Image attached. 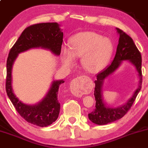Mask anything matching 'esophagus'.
Returning <instances> with one entry per match:
<instances>
[{
    "instance_id": "obj_1",
    "label": "esophagus",
    "mask_w": 148,
    "mask_h": 148,
    "mask_svg": "<svg viewBox=\"0 0 148 148\" xmlns=\"http://www.w3.org/2000/svg\"><path fill=\"white\" fill-rule=\"evenodd\" d=\"M83 77H77L72 80L71 83V92L74 96L82 97L84 94V86H83Z\"/></svg>"
}]
</instances>
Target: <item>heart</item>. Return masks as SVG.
Listing matches in <instances>:
<instances>
[{"instance_id":"obj_1","label":"heart","mask_w":148,"mask_h":148,"mask_svg":"<svg viewBox=\"0 0 148 148\" xmlns=\"http://www.w3.org/2000/svg\"><path fill=\"white\" fill-rule=\"evenodd\" d=\"M69 48L64 46L61 59L66 67L75 63V58L81 57L82 66L89 73L102 69L110 59L113 46L109 38L95 32L86 31L73 36L69 41Z\"/></svg>"}]
</instances>
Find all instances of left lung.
I'll return each mask as SVG.
<instances>
[{
    "instance_id": "8db88e82",
    "label": "left lung",
    "mask_w": 148,
    "mask_h": 148,
    "mask_svg": "<svg viewBox=\"0 0 148 148\" xmlns=\"http://www.w3.org/2000/svg\"><path fill=\"white\" fill-rule=\"evenodd\" d=\"M120 35L119 44L117 51L112 62L106 67L101 72L97 74V79L95 81V95L96 105L95 110L88 114L89 119L93 123L99 125H107L108 123L122 118L130 110L142 87V56L133 40L126 33L118 28H116ZM129 60L136 69L140 77L139 86L133 97L124 106L118 108L107 107L103 100L102 85L104 79L112 73L121 63L122 60Z\"/></svg>"
}]
</instances>
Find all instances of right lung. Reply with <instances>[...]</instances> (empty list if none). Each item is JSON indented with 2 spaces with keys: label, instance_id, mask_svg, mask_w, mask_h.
Returning <instances> with one entry per match:
<instances>
[{
  "label": "right lung",
  "instance_id": "1",
  "mask_svg": "<svg viewBox=\"0 0 148 148\" xmlns=\"http://www.w3.org/2000/svg\"><path fill=\"white\" fill-rule=\"evenodd\" d=\"M63 32L57 23H41L31 25L22 32L10 49L6 63L5 90L12 104L18 114L29 123L38 127H47L57 120L60 111L58 94L64 80L53 81L45 97L38 104L28 105L21 102L13 93L11 85V70L18 54L33 48L50 50L55 55H60L63 42Z\"/></svg>",
  "mask_w": 148,
  "mask_h": 148
}]
</instances>
